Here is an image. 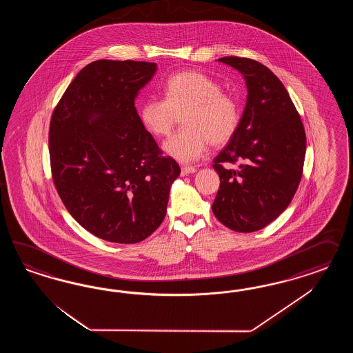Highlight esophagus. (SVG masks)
<instances>
[{"instance_id":"1","label":"esophagus","mask_w":353,"mask_h":353,"mask_svg":"<svg viewBox=\"0 0 353 353\" xmlns=\"http://www.w3.org/2000/svg\"><path fill=\"white\" fill-rule=\"evenodd\" d=\"M194 172H196V168L195 167H190V165H185V167L181 168V173L183 176L189 174V173H194Z\"/></svg>"}]
</instances>
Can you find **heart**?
<instances>
[{
  "label": "heart",
  "instance_id": "obj_1",
  "mask_svg": "<svg viewBox=\"0 0 353 353\" xmlns=\"http://www.w3.org/2000/svg\"><path fill=\"white\" fill-rule=\"evenodd\" d=\"M164 98H151L139 107V120L149 133L164 137L171 133L179 114L185 128L163 145L164 151L180 163L201 159L210 142L224 145L241 123V106L234 97L223 92L221 84L199 71H185L167 79Z\"/></svg>",
  "mask_w": 353,
  "mask_h": 353
}]
</instances>
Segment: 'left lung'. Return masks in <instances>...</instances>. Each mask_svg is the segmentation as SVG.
<instances>
[{
  "label": "left lung",
  "mask_w": 353,
  "mask_h": 353,
  "mask_svg": "<svg viewBox=\"0 0 353 353\" xmlns=\"http://www.w3.org/2000/svg\"><path fill=\"white\" fill-rule=\"evenodd\" d=\"M220 62L246 79V108L229 143L214 159L220 188L212 204L217 220L239 233L274 221L298 190L307 139L286 88L264 64L243 57ZM239 163L233 170L224 163Z\"/></svg>",
  "instance_id": "obj_1"
}]
</instances>
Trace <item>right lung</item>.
I'll use <instances>...</instances> for the list:
<instances>
[{"label":"right lung","mask_w":353,"mask_h":353,"mask_svg":"<svg viewBox=\"0 0 353 353\" xmlns=\"http://www.w3.org/2000/svg\"><path fill=\"white\" fill-rule=\"evenodd\" d=\"M155 71L150 62L94 61L65 89L50 120L54 186L76 221L108 242L139 243L152 234L181 172L134 107Z\"/></svg>","instance_id":"right-lung-1"}]
</instances>
